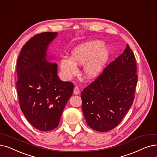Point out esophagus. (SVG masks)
I'll list each match as a JSON object with an SVG mask.
<instances>
[{
	"label": "esophagus",
	"mask_w": 157,
	"mask_h": 157,
	"mask_svg": "<svg viewBox=\"0 0 157 157\" xmlns=\"http://www.w3.org/2000/svg\"><path fill=\"white\" fill-rule=\"evenodd\" d=\"M73 93L75 95H78L80 93V91H79V88L78 86H75L74 88V90H73Z\"/></svg>",
	"instance_id": "1"
}]
</instances>
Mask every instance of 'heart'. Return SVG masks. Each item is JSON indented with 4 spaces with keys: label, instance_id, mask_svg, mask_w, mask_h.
Instances as JSON below:
<instances>
[{
    "label": "heart",
    "instance_id": "1",
    "mask_svg": "<svg viewBox=\"0 0 157 157\" xmlns=\"http://www.w3.org/2000/svg\"><path fill=\"white\" fill-rule=\"evenodd\" d=\"M110 51L103 42L92 40L75 47L69 57L60 59L59 65L63 76L70 79L77 72V65L83 64V73L86 78L92 79L103 71L110 57Z\"/></svg>",
    "mask_w": 157,
    "mask_h": 157
}]
</instances>
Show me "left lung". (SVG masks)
Listing matches in <instances>:
<instances>
[{
    "label": "left lung",
    "instance_id": "obj_1",
    "mask_svg": "<svg viewBox=\"0 0 157 157\" xmlns=\"http://www.w3.org/2000/svg\"><path fill=\"white\" fill-rule=\"evenodd\" d=\"M134 54L126 47L100 76L81 92L82 110L88 125L106 132L116 127L132 105L137 82Z\"/></svg>",
    "mask_w": 157,
    "mask_h": 157
}]
</instances>
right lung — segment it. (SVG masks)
Instances as JSON below:
<instances>
[{"instance_id": "right-lung-1", "label": "right lung", "mask_w": 157, "mask_h": 157, "mask_svg": "<svg viewBox=\"0 0 157 157\" xmlns=\"http://www.w3.org/2000/svg\"><path fill=\"white\" fill-rule=\"evenodd\" d=\"M58 35L47 32L34 36L23 46L17 65L20 109L29 123L43 132L58 126L74 88L73 83L59 79L54 57L47 54Z\"/></svg>"}]
</instances>
